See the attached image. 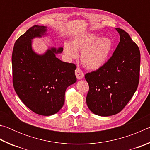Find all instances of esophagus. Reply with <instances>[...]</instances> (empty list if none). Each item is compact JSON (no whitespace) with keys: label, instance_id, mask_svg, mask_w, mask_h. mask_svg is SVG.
<instances>
[{"label":"esophagus","instance_id":"obj_1","mask_svg":"<svg viewBox=\"0 0 150 150\" xmlns=\"http://www.w3.org/2000/svg\"><path fill=\"white\" fill-rule=\"evenodd\" d=\"M75 75L77 79H81L84 77V73L81 70L80 68H77L75 69Z\"/></svg>","mask_w":150,"mask_h":150}]
</instances>
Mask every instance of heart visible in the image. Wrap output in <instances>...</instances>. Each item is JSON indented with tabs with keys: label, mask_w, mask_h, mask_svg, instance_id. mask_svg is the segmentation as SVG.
Returning <instances> with one entry per match:
<instances>
[{
	"label": "heart",
	"mask_w": 150,
	"mask_h": 150,
	"mask_svg": "<svg viewBox=\"0 0 150 150\" xmlns=\"http://www.w3.org/2000/svg\"><path fill=\"white\" fill-rule=\"evenodd\" d=\"M112 43L108 38H100L88 33L74 38L71 44L65 43L63 52L69 59L78 57L77 51L81 52V62L88 69L96 70L105 64L110 54Z\"/></svg>",
	"instance_id": "heart-1"
}]
</instances>
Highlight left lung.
Wrapping results in <instances>:
<instances>
[{
	"label": "left lung",
	"instance_id": "left-lung-1",
	"mask_svg": "<svg viewBox=\"0 0 150 150\" xmlns=\"http://www.w3.org/2000/svg\"><path fill=\"white\" fill-rule=\"evenodd\" d=\"M120 42L105 64L86 73L89 90L86 102L96 115H115L122 110L138 88L140 68L139 47L122 29L116 28Z\"/></svg>",
	"mask_w": 150,
	"mask_h": 150
}]
</instances>
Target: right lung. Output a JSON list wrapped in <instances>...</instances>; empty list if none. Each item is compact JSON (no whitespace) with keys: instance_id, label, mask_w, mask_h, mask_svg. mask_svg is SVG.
<instances>
[{"instance_id":"1","label":"right lung","mask_w":150,"mask_h":150,"mask_svg":"<svg viewBox=\"0 0 150 150\" xmlns=\"http://www.w3.org/2000/svg\"><path fill=\"white\" fill-rule=\"evenodd\" d=\"M46 30L45 26L35 25L17 39L12 55V83L28 108L38 115L50 116L62 108L65 91L77 78L75 64L55 57L62 47H52L43 55L33 51L32 40L45 35Z\"/></svg>"}]
</instances>
